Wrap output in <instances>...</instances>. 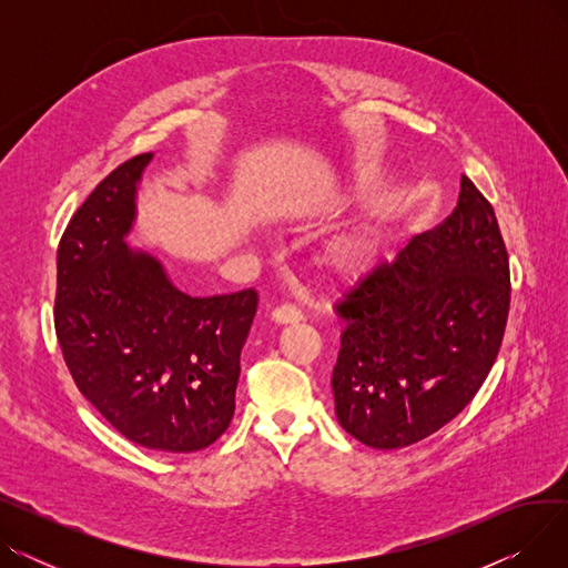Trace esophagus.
<instances>
[{
	"label": "esophagus",
	"instance_id": "obj_1",
	"mask_svg": "<svg viewBox=\"0 0 568 568\" xmlns=\"http://www.w3.org/2000/svg\"><path fill=\"white\" fill-rule=\"evenodd\" d=\"M272 320L276 324H296V322L304 320V315H302V311H296L294 306H278V308L272 311Z\"/></svg>",
	"mask_w": 568,
	"mask_h": 568
}]
</instances>
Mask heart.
<instances>
[{
    "label": "heart",
    "instance_id": "1",
    "mask_svg": "<svg viewBox=\"0 0 568 568\" xmlns=\"http://www.w3.org/2000/svg\"><path fill=\"white\" fill-rule=\"evenodd\" d=\"M384 236V221L377 216H366L359 223L338 230L326 239L315 255L320 274L334 283L359 281L377 264Z\"/></svg>",
    "mask_w": 568,
    "mask_h": 568
}]
</instances>
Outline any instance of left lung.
Masks as SVG:
<instances>
[{
    "label": "left lung",
    "mask_w": 568,
    "mask_h": 568,
    "mask_svg": "<svg viewBox=\"0 0 568 568\" xmlns=\"http://www.w3.org/2000/svg\"><path fill=\"white\" fill-rule=\"evenodd\" d=\"M509 302L495 212L463 174L454 214L336 306L345 320L332 375L338 424L382 452L437 433L481 389Z\"/></svg>",
    "instance_id": "1"
}]
</instances>
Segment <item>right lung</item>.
<instances>
[{
  "instance_id": "right-lung-1",
  "label": "right lung",
  "mask_w": 568,
  "mask_h": 568,
  "mask_svg": "<svg viewBox=\"0 0 568 568\" xmlns=\"http://www.w3.org/2000/svg\"><path fill=\"white\" fill-rule=\"evenodd\" d=\"M154 154L110 172L57 251L54 329L80 394L144 449L191 454L230 426L255 290L191 296L129 244Z\"/></svg>"
}]
</instances>
